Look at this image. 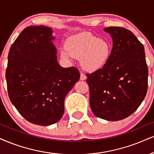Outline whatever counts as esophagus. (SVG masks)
<instances>
[{
  "label": "esophagus",
  "mask_w": 154,
  "mask_h": 154,
  "mask_svg": "<svg viewBox=\"0 0 154 154\" xmlns=\"http://www.w3.org/2000/svg\"><path fill=\"white\" fill-rule=\"evenodd\" d=\"M86 79H87L86 75H85V74L81 73V76H80V79H81V81H84V80H86Z\"/></svg>",
  "instance_id": "esophagus-1"
}]
</instances>
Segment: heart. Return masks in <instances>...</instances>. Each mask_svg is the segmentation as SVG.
Listing matches in <instances>:
<instances>
[{
	"label": "heart",
	"instance_id": "1",
	"mask_svg": "<svg viewBox=\"0 0 154 154\" xmlns=\"http://www.w3.org/2000/svg\"><path fill=\"white\" fill-rule=\"evenodd\" d=\"M111 49V45L106 40L99 39L91 33H81L68 40L67 47L62 48L61 54L68 59L81 58L83 68L94 71L106 63Z\"/></svg>",
	"mask_w": 154,
	"mask_h": 154
}]
</instances>
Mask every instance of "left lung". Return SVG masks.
<instances>
[{
    "label": "left lung",
    "instance_id": "left-lung-1",
    "mask_svg": "<svg viewBox=\"0 0 154 154\" xmlns=\"http://www.w3.org/2000/svg\"><path fill=\"white\" fill-rule=\"evenodd\" d=\"M113 39L106 63L87 73L90 106L96 116L119 121L131 115L143 101L148 88V66L142 43L129 30L108 27Z\"/></svg>",
    "mask_w": 154,
    "mask_h": 154
}]
</instances>
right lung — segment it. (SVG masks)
Masks as SVG:
<instances>
[{"label":"right lung","instance_id":"right-lung-1","mask_svg":"<svg viewBox=\"0 0 154 154\" xmlns=\"http://www.w3.org/2000/svg\"><path fill=\"white\" fill-rule=\"evenodd\" d=\"M52 33L44 26L25 28L11 45L5 72L11 103L25 119L40 126L61 119L66 95L80 79L76 68L58 64Z\"/></svg>","mask_w":154,"mask_h":154}]
</instances>
